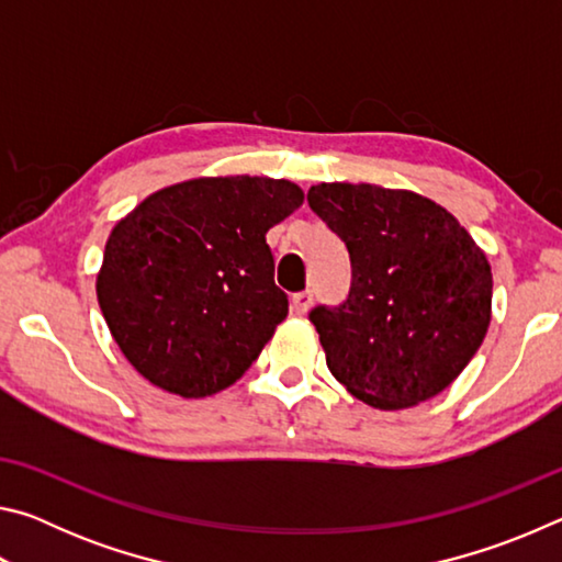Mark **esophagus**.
I'll return each mask as SVG.
<instances>
[{"instance_id": "obj_1", "label": "esophagus", "mask_w": 562, "mask_h": 562, "mask_svg": "<svg viewBox=\"0 0 562 562\" xmlns=\"http://www.w3.org/2000/svg\"><path fill=\"white\" fill-rule=\"evenodd\" d=\"M290 307H292L294 315H307V310L312 307V292H310V290H304V292L292 294Z\"/></svg>"}]
</instances>
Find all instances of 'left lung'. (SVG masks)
<instances>
[{
    "mask_svg": "<svg viewBox=\"0 0 562 562\" xmlns=\"http://www.w3.org/2000/svg\"><path fill=\"white\" fill-rule=\"evenodd\" d=\"M307 203L351 260L347 302L310 312L331 376L382 412L441 394L491 325L486 252L446 207L414 190L319 183Z\"/></svg>",
    "mask_w": 562,
    "mask_h": 562,
    "instance_id": "obj_1",
    "label": "left lung"
}]
</instances>
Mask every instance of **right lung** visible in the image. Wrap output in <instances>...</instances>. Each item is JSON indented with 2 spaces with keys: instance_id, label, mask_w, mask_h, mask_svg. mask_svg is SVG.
Masks as SVG:
<instances>
[{
  "instance_id": "add662e5",
  "label": "right lung",
  "mask_w": 562,
  "mask_h": 562,
  "mask_svg": "<svg viewBox=\"0 0 562 562\" xmlns=\"http://www.w3.org/2000/svg\"><path fill=\"white\" fill-rule=\"evenodd\" d=\"M302 201V188L282 178H193L156 190L113 225L97 297L140 376L203 398L247 372L288 317L265 235Z\"/></svg>"
}]
</instances>
